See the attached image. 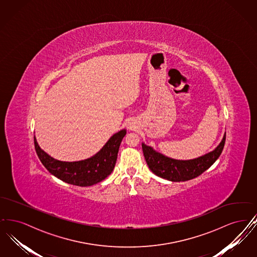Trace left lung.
Returning a JSON list of instances; mask_svg holds the SVG:
<instances>
[{
	"instance_id": "left-lung-1",
	"label": "left lung",
	"mask_w": 257,
	"mask_h": 257,
	"mask_svg": "<svg viewBox=\"0 0 257 257\" xmlns=\"http://www.w3.org/2000/svg\"><path fill=\"white\" fill-rule=\"evenodd\" d=\"M224 143L225 134L215 150L193 160L171 159L145 144H142V147L150 171L164 179L180 182L194 179L208 170L220 157Z\"/></svg>"
}]
</instances>
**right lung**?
Instances as JSON below:
<instances>
[{"mask_svg":"<svg viewBox=\"0 0 257 257\" xmlns=\"http://www.w3.org/2000/svg\"><path fill=\"white\" fill-rule=\"evenodd\" d=\"M126 130L123 129L110 137V140L94 156L78 162H62L52 158L44 152L34 138L37 156L47 171L66 183L88 187L99 183L113 171L117 153Z\"/></svg>","mask_w":257,"mask_h":257,"instance_id":"1","label":"right lung"}]
</instances>
